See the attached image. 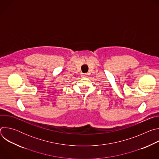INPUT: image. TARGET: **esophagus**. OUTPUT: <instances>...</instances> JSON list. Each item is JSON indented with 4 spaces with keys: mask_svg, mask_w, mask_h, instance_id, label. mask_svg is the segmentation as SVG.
Here are the masks:
<instances>
[{
    "mask_svg": "<svg viewBox=\"0 0 159 159\" xmlns=\"http://www.w3.org/2000/svg\"><path fill=\"white\" fill-rule=\"evenodd\" d=\"M81 76H82V77H87V74H82Z\"/></svg>",
    "mask_w": 159,
    "mask_h": 159,
    "instance_id": "1",
    "label": "esophagus"
}]
</instances>
